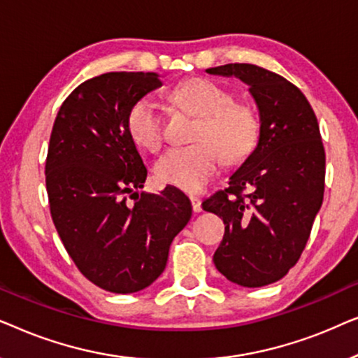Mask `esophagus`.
<instances>
[{"instance_id":"1","label":"esophagus","mask_w":358,"mask_h":358,"mask_svg":"<svg viewBox=\"0 0 358 358\" xmlns=\"http://www.w3.org/2000/svg\"><path fill=\"white\" fill-rule=\"evenodd\" d=\"M190 203H192V210L195 213L202 212V200L197 197H190Z\"/></svg>"}]
</instances>
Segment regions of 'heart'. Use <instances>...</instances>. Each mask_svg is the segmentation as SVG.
I'll use <instances>...</instances> for the list:
<instances>
[{"label": "heart", "instance_id": "heart-1", "mask_svg": "<svg viewBox=\"0 0 358 358\" xmlns=\"http://www.w3.org/2000/svg\"><path fill=\"white\" fill-rule=\"evenodd\" d=\"M174 106L199 117L190 146L171 148L156 161L155 176L161 184L197 192L223 161L238 164L252 153L259 140L261 120L256 107L234 99L233 92L207 78H190L169 92ZM127 131L135 145L158 151L164 140V127L155 102L141 97L130 106Z\"/></svg>", "mask_w": 358, "mask_h": 358}]
</instances>
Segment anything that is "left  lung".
Here are the masks:
<instances>
[{
    "label": "left lung",
    "instance_id": "1",
    "mask_svg": "<svg viewBox=\"0 0 358 358\" xmlns=\"http://www.w3.org/2000/svg\"><path fill=\"white\" fill-rule=\"evenodd\" d=\"M249 85L261 134L228 187L202 203L223 218L224 236L215 267L241 287H264L285 277L310 238L324 197L326 153L315 110L295 85L249 63L208 68Z\"/></svg>",
    "mask_w": 358,
    "mask_h": 358
}]
</instances>
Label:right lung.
<instances>
[{"instance_id": "1", "label": "right lung", "mask_w": 358, "mask_h": 358, "mask_svg": "<svg viewBox=\"0 0 358 358\" xmlns=\"http://www.w3.org/2000/svg\"><path fill=\"white\" fill-rule=\"evenodd\" d=\"M161 85L143 71L81 83L63 101L48 143L45 184L58 236L83 275L112 293L151 285L192 215L174 187L138 194L148 171L127 131V112Z\"/></svg>"}]
</instances>
